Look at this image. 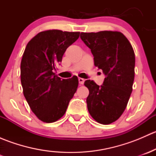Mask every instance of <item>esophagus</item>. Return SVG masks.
<instances>
[{
    "instance_id": "1",
    "label": "esophagus",
    "mask_w": 156,
    "mask_h": 156,
    "mask_svg": "<svg viewBox=\"0 0 156 156\" xmlns=\"http://www.w3.org/2000/svg\"><path fill=\"white\" fill-rule=\"evenodd\" d=\"M78 81H79L80 84H83L84 82V79L82 78H78Z\"/></svg>"
}]
</instances>
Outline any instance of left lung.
Here are the masks:
<instances>
[{
    "label": "left lung",
    "mask_w": 156,
    "mask_h": 156,
    "mask_svg": "<svg viewBox=\"0 0 156 156\" xmlns=\"http://www.w3.org/2000/svg\"><path fill=\"white\" fill-rule=\"evenodd\" d=\"M90 49L94 65L103 70L105 79L99 86L87 80L90 115L97 122L109 125L120 118L126 108L134 80L135 55L127 38L119 31L81 33Z\"/></svg>",
    "instance_id": "left-lung-1"
}]
</instances>
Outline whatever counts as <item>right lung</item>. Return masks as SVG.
I'll use <instances>...</instances> for the list:
<instances>
[{
    "label": "right lung",
    "mask_w": 156,
    "mask_h": 156,
    "mask_svg": "<svg viewBox=\"0 0 156 156\" xmlns=\"http://www.w3.org/2000/svg\"><path fill=\"white\" fill-rule=\"evenodd\" d=\"M79 34L48 30L36 34L26 45L20 66L23 94L31 111L42 122L52 123L62 118L76 92L78 77L61 79L54 71Z\"/></svg>",
    "instance_id": "obj_1"
}]
</instances>
